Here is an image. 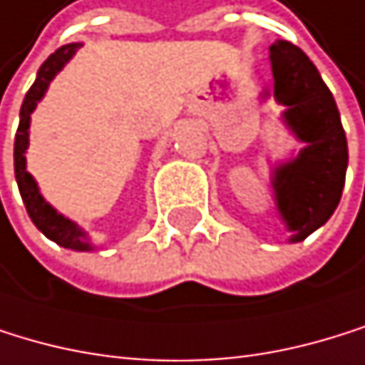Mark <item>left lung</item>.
Segmentation results:
<instances>
[{
  "mask_svg": "<svg viewBox=\"0 0 365 365\" xmlns=\"http://www.w3.org/2000/svg\"><path fill=\"white\" fill-rule=\"evenodd\" d=\"M269 50L273 96L287 106L282 118L297 140L306 143L297 158L279 165L273 174L279 218L293 233L291 242H302L326 225L339 205L348 143L335 98L304 50L284 39H277Z\"/></svg>",
  "mask_w": 365,
  "mask_h": 365,
  "instance_id": "left-lung-1",
  "label": "left lung"
}]
</instances>
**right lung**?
I'll return each instance as SVG.
<instances>
[{
    "mask_svg": "<svg viewBox=\"0 0 365 365\" xmlns=\"http://www.w3.org/2000/svg\"><path fill=\"white\" fill-rule=\"evenodd\" d=\"M78 48H81V43H68V46H61L56 52H52L43 61V66L39 68L35 83H32V88L28 90V94L24 98L21 112H19V128H17V134H15V178H17L21 200L26 205L30 220L35 222V227L46 237H50V240L56 242L59 247H66V249H72V251H92L88 233L76 222H72L70 218L61 215L52 205H48L43 200L35 178H32L28 174V169H26V150H28V136H30L28 134L30 114L35 112L37 103L43 98L50 81L72 59Z\"/></svg>",
    "mask_w": 365,
    "mask_h": 365,
    "instance_id": "add662e5",
    "label": "right lung"
}]
</instances>
